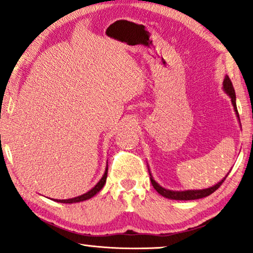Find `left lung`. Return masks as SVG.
<instances>
[{
    "label": "left lung",
    "instance_id": "left-lung-1",
    "mask_svg": "<svg viewBox=\"0 0 253 253\" xmlns=\"http://www.w3.org/2000/svg\"><path fill=\"white\" fill-rule=\"evenodd\" d=\"M223 91L230 96L231 103H233L234 109H235V113H236L238 120H240V115H238L237 107H236V95H235V89H234L233 83H231V81L229 79V77H228V76H226V77H224V79H223ZM227 176L228 175H226V177H227ZM226 177H224L223 179H221V181L217 183V184L211 186V188H209V189L185 190V191H172V190H168V189L162 188V186L159 184V183L154 181L153 177H152L151 172H150L151 183H152V185H153V188L157 190L158 193H160L161 196L166 197V198L175 199V200H195V199H200V198H204V197L212 195L214 191H216V190L220 188L221 184H222V183L224 182V179H226Z\"/></svg>",
    "mask_w": 253,
    "mask_h": 253
}]
</instances>
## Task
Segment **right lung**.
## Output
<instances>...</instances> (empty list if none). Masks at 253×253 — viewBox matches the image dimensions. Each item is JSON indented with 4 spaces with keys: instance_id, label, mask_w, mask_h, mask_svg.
I'll list each match as a JSON object with an SVG mask.
<instances>
[{
    "instance_id": "right-lung-1",
    "label": "right lung",
    "mask_w": 253,
    "mask_h": 253,
    "mask_svg": "<svg viewBox=\"0 0 253 253\" xmlns=\"http://www.w3.org/2000/svg\"><path fill=\"white\" fill-rule=\"evenodd\" d=\"M107 174H108V167H106V170H105V174L101 177V179L96 183L94 188H92L89 190L88 192L84 193V195H81L78 197H75V198H70V199H55V202H58V203H64V204H72V203H79V202H84V200H87L89 198H92L93 196H95L96 193H98L100 190L103 188V185L106 184V179H107Z\"/></svg>"
}]
</instances>
